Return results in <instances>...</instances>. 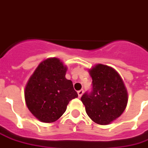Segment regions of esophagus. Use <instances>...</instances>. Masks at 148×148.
I'll use <instances>...</instances> for the list:
<instances>
[{"label": "esophagus", "instance_id": "obj_1", "mask_svg": "<svg viewBox=\"0 0 148 148\" xmlns=\"http://www.w3.org/2000/svg\"><path fill=\"white\" fill-rule=\"evenodd\" d=\"M83 93H84L83 90H79V91H77V94H78V97H81L82 96Z\"/></svg>", "mask_w": 148, "mask_h": 148}]
</instances>
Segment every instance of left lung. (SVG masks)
Returning <instances> with one entry per match:
<instances>
[{
    "label": "left lung",
    "instance_id": "8db88e82",
    "mask_svg": "<svg viewBox=\"0 0 148 148\" xmlns=\"http://www.w3.org/2000/svg\"><path fill=\"white\" fill-rule=\"evenodd\" d=\"M92 91L85 93L81 100L87 115L95 123L106 125L124 112L127 106V92L124 82L113 68L97 64L89 70Z\"/></svg>",
    "mask_w": 148,
    "mask_h": 148
}]
</instances>
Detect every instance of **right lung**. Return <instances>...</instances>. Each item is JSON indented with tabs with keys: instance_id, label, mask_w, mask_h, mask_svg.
<instances>
[{
	"instance_id": "obj_1",
	"label": "right lung",
	"mask_w": 148,
	"mask_h": 148,
	"mask_svg": "<svg viewBox=\"0 0 148 148\" xmlns=\"http://www.w3.org/2000/svg\"><path fill=\"white\" fill-rule=\"evenodd\" d=\"M67 67L57 58L41 62L27 81L24 97L29 111L44 123L60 118L67 105L77 97L71 80L65 75Z\"/></svg>"
}]
</instances>
